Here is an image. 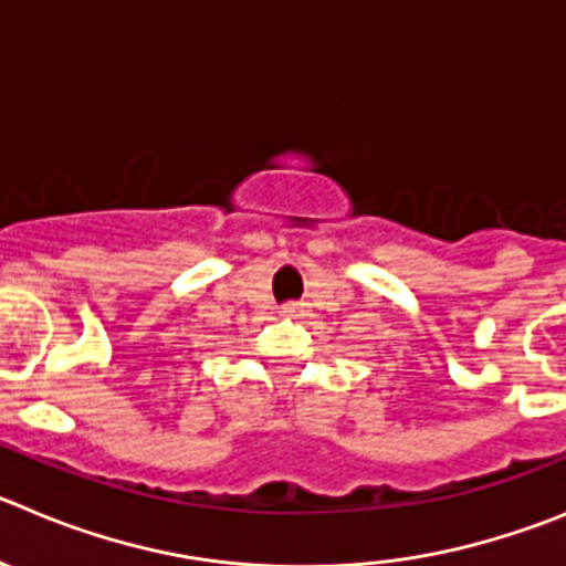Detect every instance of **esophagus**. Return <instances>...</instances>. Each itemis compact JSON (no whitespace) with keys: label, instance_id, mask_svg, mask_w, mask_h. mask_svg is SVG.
I'll use <instances>...</instances> for the list:
<instances>
[{"label":"esophagus","instance_id":"esophagus-1","mask_svg":"<svg viewBox=\"0 0 566 566\" xmlns=\"http://www.w3.org/2000/svg\"><path fill=\"white\" fill-rule=\"evenodd\" d=\"M282 313L287 315V318H304V315H307V304H287Z\"/></svg>","mask_w":566,"mask_h":566}]
</instances>
